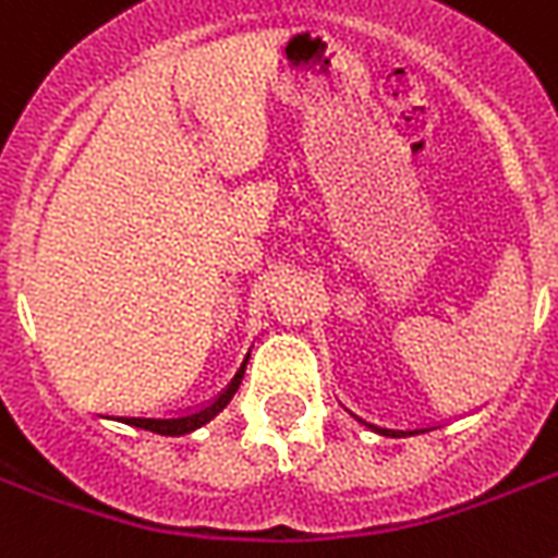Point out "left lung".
<instances>
[{
  "label": "left lung",
  "mask_w": 558,
  "mask_h": 558,
  "mask_svg": "<svg viewBox=\"0 0 558 558\" xmlns=\"http://www.w3.org/2000/svg\"><path fill=\"white\" fill-rule=\"evenodd\" d=\"M350 411V408H348ZM350 414L356 416L359 423H365L367 428H373L376 434H385V437H411V434H423V432H432V428H402V425H393V423H381V420H371V416H362L359 411H350Z\"/></svg>",
  "instance_id": "1"
}]
</instances>
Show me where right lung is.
Instances as JSON below:
<instances>
[{
	"mask_svg": "<svg viewBox=\"0 0 558 558\" xmlns=\"http://www.w3.org/2000/svg\"><path fill=\"white\" fill-rule=\"evenodd\" d=\"M245 365H248V356L243 359V365L236 367V373L231 376V381H228L226 388L217 390L214 397L199 402V405L177 411V414H130V416H118V420H124L126 425H135V428H147V432L170 434V437L193 432V428H199V425H205L208 420H214V416H217L228 402H231V397H234L236 388H240V381H243Z\"/></svg>",
	"mask_w": 558,
	"mask_h": 558,
	"instance_id": "right-lung-1",
	"label": "right lung"
}]
</instances>
